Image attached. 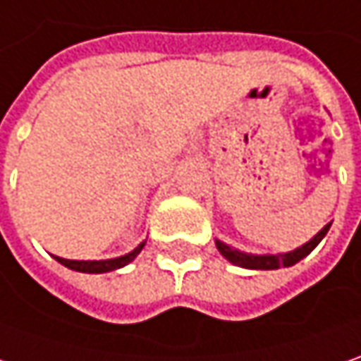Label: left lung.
<instances>
[{
	"instance_id": "8db88e82",
	"label": "left lung",
	"mask_w": 361,
	"mask_h": 361,
	"mask_svg": "<svg viewBox=\"0 0 361 361\" xmlns=\"http://www.w3.org/2000/svg\"><path fill=\"white\" fill-rule=\"evenodd\" d=\"M329 226H331V222L325 224L309 243L301 244L299 248L289 250V252L252 255V252H243V250H238V248H232L230 244L222 243V240H218V238H216V248L220 250V255H222L228 262H232V264H236V267L252 269V271H274V269H281V267H293V264H297L299 260L305 259L307 255H309L317 244L322 243L323 236H325L327 230H329Z\"/></svg>"
}]
</instances>
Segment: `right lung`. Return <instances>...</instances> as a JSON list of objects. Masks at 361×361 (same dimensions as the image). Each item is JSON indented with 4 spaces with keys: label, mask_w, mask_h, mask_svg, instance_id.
Here are the masks:
<instances>
[{
    "label": "right lung",
    "mask_w": 361,
    "mask_h": 361,
    "mask_svg": "<svg viewBox=\"0 0 361 361\" xmlns=\"http://www.w3.org/2000/svg\"><path fill=\"white\" fill-rule=\"evenodd\" d=\"M145 246V240L139 244L137 248H133L131 252L123 255V257H117V259H106V260H68V259H60V257H54L60 264L68 267L72 271H78V273H90V274H101V273H111V271H117V269H123L127 267L129 262H133L135 257L143 250Z\"/></svg>",
    "instance_id": "obj_1"
}]
</instances>
